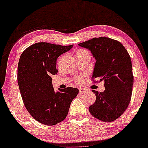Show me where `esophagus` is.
Masks as SVG:
<instances>
[{
	"instance_id": "esophagus-1",
	"label": "esophagus",
	"mask_w": 148,
	"mask_h": 148,
	"mask_svg": "<svg viewBox=\"0 0 148 148\" xmlns=\"http://www.w3.org/2000/svg\"><path fill=\"white\" fill-rule=\"evenodd\" d=\"M79 93H81V94H84V93L87 92V90L86 89L81 88H79Z\"/></svg>"
}]
</instances>
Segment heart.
<instances>
[{"mask_svg":"<svg viewBox=\"0 0 148 148\" xmlns=\"http://www.w3.org/2000/svg\"><path fill=\"white\" fill-rule=\"evenodd\" d=\"M86 54L90 55L88 50H84V49H79L78 50H77V52H76V57H77V56H79L86 55ZM82 77H78L75 78V82L76 84H80V83L82 82Z\"/></svg>","mask_w":148,"mask_h":148,"instance_id":"heart-1","label":"heart"}]
</instances>
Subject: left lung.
<instances>
[{
  "label": "left lung",
  "mask_w": 148,
  "mask_h": 148,
  "mask_svg": "<svg viewBox=\"0 0 148 148\" xmlns=\"http://www.w3.org/2000/svg\"><path fill=\"white\" fill-rule=\"evenodd\" d=\"M92 52L96 59L92 79L104 81L105 90H92L96 102L89 107L95 118L112 122L121 116L130 102L133 85L131 57L122 44L106 37L94 38L78 44Z\"/></svg>",
  "instance_id": "8db88e82"
}]
</instances>
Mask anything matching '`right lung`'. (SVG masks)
I'll use <instances>...</instances> for the list:
<instances>
[{"instance_id":"1","label":"right lung","mask_w":148,"mask_h":148,"mask_svg":"<svg viewBox=\"0 0 148 148\" xmlns=\"http://www.w3.org/2000/svg\"><path fill=\"white\" fill-rule=\"evenodd\" d=\"M73 45L61 46L38 42L26 48L20 56L17 66V82L26 109L34 119L52 126L67 116L77 88L54 90L52 75L58 73L56 60Z\"/></svg>"}]
</instances>
